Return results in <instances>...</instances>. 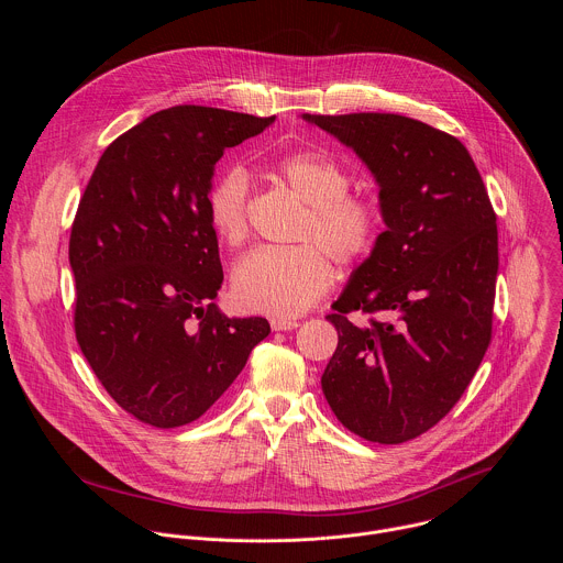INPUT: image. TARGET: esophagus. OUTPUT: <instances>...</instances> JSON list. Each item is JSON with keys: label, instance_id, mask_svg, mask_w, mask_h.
Wrapping results in <instances>:
<instances>
[{"label": "esophagus", "instance_id": "obj_1", "mask_svg": "<svg viewBox=\"0 0 563 563\" xmlns=\"http://www.w3.org/2000/svg\"><path fill=\"white\" fill-rule=\"evenodd\" d=\"M269 325H272V330H274V332H289V330H296L300 323H298V320H294V318L274 316V318L269 320Z\"/></svg>", "mask_w": 563, "mask_h": 563}]
</instances>
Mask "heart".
I'll return each instance as SVG.
<instances>
[{"instance_id":"obj_1","label":"heart","mask_w":563,"mask_h":563,"mask_svg":"<svg viewBox=\"0 0 563 563\" xmlns=\"http://www.w3.org/2000/svg\"><path fill=\"white\" fill-rule=\"evenodd\" d=\"M276 176L309 207L300 238H313L328 254L347 265L365 258L378 235L374 209L347 196L350 176L332 157L296 151L280 157ZM207 218L227 247L250 235V176L243 167L227 169L207 196ZM233 298L247 311L298 316L332 287V265L313 245L263 247L233 267Z\"/></svg>"}]
</instances>
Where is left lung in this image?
I'll use <instances>...</instances> for the list:
<instances>
[{
  "label": "left lung",
  "mask_w": 563,
  "mask_h": 563,
  "mask_svg": "<svg viewBox=\"0 0 563 563\" xmlns=\"http://www.w3.org/2000/svg\"><path fill=\"white\" fill-rule=\"evenodd\" d=\"M302 120L361 157L385 222L328 316L339 347L320 385L350 432L404 443L454 408L490 345L497 216L467 148L426 122L396 113ZM356 308L390 320L356 329L346 320Z\"/></svg>",
  "instance_id": "left-lung-1"
}]
</instances>
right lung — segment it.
<instances>
[{"instance_id": "right-lung-1", "label": "right lung", "mask_w": 563, "mask_h": 563, "mask_svg": "<svg viewBox=\"0 0 563 563\" xmlns=\"http://www.w3.org/2000/svg\"><path fill=\"white\" fill-rule=\"evenodd\" d=\"M276 118L211 107L157 111L107 146L79 200L68 263L75 336L115 404L153 428L200 419L269 336L229 318L207 196L224 148Z\"/></svg>"}]
</instances>
